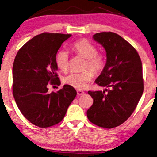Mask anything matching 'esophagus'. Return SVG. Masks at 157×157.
Segmentation results:
<instances>
[{"label":"esophagus","mask_w":157,"mask_h":157,"mask_svg":"<svg viewBox=\"0 0 157 157\" xmlns=\"http://www.w3.org/2000/svg\"><path fill=\"white\" fill-rule=\"evenodd\" d=\"M77 93H78V95H82L83 94H84V92L83 90H77Z\"/></svg>","instance_id":"1"}]
</instances>
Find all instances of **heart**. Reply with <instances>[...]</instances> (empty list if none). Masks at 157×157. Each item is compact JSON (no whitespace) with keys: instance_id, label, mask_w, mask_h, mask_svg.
I'll return each mask as SVG.
<instances>
[{"instance_id":"1","label":"heart","mask_w":157,"mask_h":157,"mask_svg":"<svg viewBox=\"0 0 157 157\" xmlns=\"http://www.w3.org/2000/svg\"><path fill=\"white\" fill-rule=\"evenodd\" d=\"M72 49L77 55L86 59L84 69H89L94 73H99L105 66L103 55L97 53V48L86 40L75 42L72 45ZM56 64L58 69L62 71H67L69 68V54L65 50H61L57 54ZM93 77L91 71L86 70L80 73H71L63 78L65 84L77 89H83Z\"/></svg>"}]
</instances>
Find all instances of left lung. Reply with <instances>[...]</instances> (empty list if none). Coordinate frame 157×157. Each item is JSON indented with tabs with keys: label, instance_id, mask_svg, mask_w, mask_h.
<instances>
[{
	"label": "left lung",
	"instance_id": "8db88e82",
	"mask_svg": "<svg viewBox=\"0 0 157 157\" xmlns=\"http://www.w3.org/2000/svg\"><path fill=\"white\" fill-rule=\"evenodd\" d=\"M93 38L106 53V64L95 79L96 84L106 88L88 92L93 104L87 117L99 127L115 128L130 117L143 94L141 61L135 48L118 34L98 33Z\"/></svg>",
	"mask_w": 157,
	"mask_h": 157
}]
</instances>
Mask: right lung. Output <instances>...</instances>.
Segmentation results:
<instances>
[{
	"instance_id": "add662e5",
	"label": "right lung",
	"mask_w": 157,
	"mask_h": 157,
	"mask_svg": "<svg viewBox=\"0 0 157 157\" xmlns=\"http://www.w3.org/2000/svg\"><path fill=\"white\" fill-rule=\"evenodd\" d=\"M71 34L42 33L25 43L14 59L13 95L22 115L40 128L60 122L77 95L64 85L56 93L48 92L50 84H59L56 54Z\"/></svg>"
}]
</instances>
